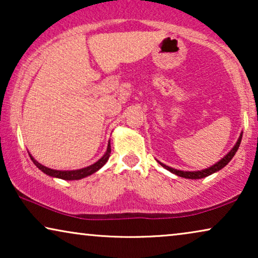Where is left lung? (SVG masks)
I'll use <instances>...</instances> for the list:
<instances>
[{"mask_svg":"<svg viewBox=\"0 0 258 258\" xmlns=\"http://www.w3.org/2000/svg\"><path fill=\"white\" fill-rule=\"evenodd\" d=\"M241 141H242V134H241V136H239L237 143L235 144V147L232 148L230 153L225 155V156H224L223 158H222V160H221L220 162H217V163L214 164L213 167H210V168H208V169H204V170H200V171H182V170H177V169H172V168H170V167H168V165L161 163V162H160V164H161L163 168L167 169V170L172 172V174L179 176V177L190 178V179H199V178L207 177V176H209V175H211V174H214V172L221 170L222 168H224L225 165H227V164L229 163V162L231 161V158L235 156L236 151H237V149H238L239 144H241Z\"/></svg>","mask_w":258,"mask_h":258,"instance_id":"obj_1","label":"left lung"}]
</instances>
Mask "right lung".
<instances>
[{
  "mask_svg": "<svg viewBox=\"0 0 258 258\" xmlns=\"http://www.w3.org/2000/svg\"><path fill=\"white\" fill-rule=\"evenodd\" d=\"M110 151H111V148H110V143L108 144V148H107V153L103 155V157H101L100 160H98L96 163L89 165V167L87 168H83V169H80V170H67V171H61V170H54V169H49L47 167H44V165H42L38 163V162L33 158L31 155H29L31 161L34 162V164L36 165V167L40 169L44 172V174H47L49 176H52V177H57V178H62V179H67V181H72V179H81L83 177H87V176H89L91 174H94V172H96L98 169H101L103 165L107 163L109 156H110Z\"/></svg>",
  "mask_w": 258,
  "mask_h": 258,
  "instance_id": "right-lung-1",
  "label": "right lung"
}]
</instances>
